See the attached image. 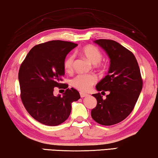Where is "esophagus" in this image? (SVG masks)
<instances>
[{"instance_id": "esophagus-1", "label": "esophagus", "mask_w": 158, "mask_h": 158, "mask_svg": "<svg viewBox=\"0 0 158 158\" xmlns=\"http://www.w3.org/2000/svg\"><path fill=\"white\" fill-rule=\"evenodd\" d=\"M80 94H81V97L82 98H85V97H87V96H88V94H85V93H80Z\"/></svg>"}]
</instances>
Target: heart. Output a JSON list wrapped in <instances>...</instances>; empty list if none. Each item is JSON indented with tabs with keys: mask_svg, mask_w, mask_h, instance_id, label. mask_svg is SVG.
Instances as JSON below:
<instances>
[{
	"mask_svg": "<svg viewBox=\"0 0 158 158\" xmlns=\"http://www.w3.org/2000/svg\"><path fill=\"white\" fill-rule=\"evenodd\" d=\"M81 53L92 64H95V67L101 69V60L103 58L102 53L94 45H87L81 50ZM74 55H69L65 58L64 63L65 71L67 73H71L74 68ZM97 81L96 77L93 75H78L72 80L71 84L75 88L81 92H87L91 89L92 86Z\"/></svg>",
	"mask_w": 158,
	"mask_h": 158,
	"instance_id": "obj_1",
	"label": "heart"
}]
</instances>
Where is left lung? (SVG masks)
<instances>
[{
	"label": "left lung",
	"mask_w": 158,
	"mask_h": 158,
	"mask_svg": "<svg viewBox=\"0 0 158 158\" xmlns=\"http://www.w3.org/2000/svg\"><path fill=\"white\" fill-rule=\"evenodd\" d=\"M94 43L105 51L110 59L108 75L96 85L98 91L110 94L103 99L98 93L93 95L97 106L91 111L93 119L101 125L111 126L124 120L133 111L143 87V80L135 56L120 44L110 40Z\"/></svg>",
	"instance_id": "obj_1"
}]
</instances>
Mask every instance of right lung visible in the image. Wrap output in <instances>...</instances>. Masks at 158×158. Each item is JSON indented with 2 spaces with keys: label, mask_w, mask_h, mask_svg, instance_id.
I'll use <instances>...</instances> for the list:
<instances>
[{
  "label": "right lung",
  "mask_w": 158,
  "mask_h": 158,
  "mask_svg": "<svg viewBox=\"0 0 158 158\" xmlns=\"http://www.w3.org/2000/svg\"><path fill=\"white\" fill-rule=\"evenodd\" d=\"M77 46L61 40L40 44L29 52L20 65L18 78L22 102L31 116L43 124L54 127L64 122L71 114V103L81 98L73 87L65 89L63 96L54 95L55 87H69L60 83L65 74L64 63Z\"/></svg>",
  "instance_id": "obj_1"
}]
</instances>
